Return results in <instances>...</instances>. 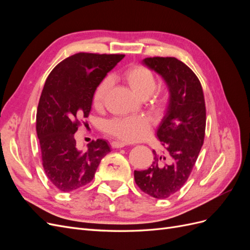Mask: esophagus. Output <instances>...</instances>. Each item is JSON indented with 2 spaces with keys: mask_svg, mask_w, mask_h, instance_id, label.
<instances>
[{
  "mask_svg": "<svg viewBox=\"0 0 250 250\" xmlns=\"http://www.w3.org/2000/svg\"><path fill=\"white\" fill-rule=\"evenodd\" d=\"M127 145L126 143H123V142H112L111 143V147L112 148H123Z\"/></svg>",
  "mask_w": 250,
  "mask_h": 250,
  "instance_id": "1",
  "label": "esophagus"
}]
</instances>
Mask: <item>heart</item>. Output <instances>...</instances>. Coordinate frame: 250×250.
Returning <instances> with one entry per match:
<instances>
[{
    "label": "heart",
    "mask_w": 250,
    "mask_h": 250,
    "mask_svg": "<svg viewBox=\"0 0 250 250\" xmlns=\"http://www.w3.org/2000/svg\"><path fill=\"white\" fill-rule=\"evenodd\" d=\"M126 84L141 99L149 97L150 106L153 109H161L166 103L165 98L157 93H153L156 88V79L153 73L145 65H132L128 67L121 75ZM111 82L109 78L101 80L96 86L93 94V104L95 107H101ZM150 121L144 117H128L121 119H112L104 124V130L121 141L134 143L145 140L151 133Z\"/></svg>",
    "instance_id": "1"
}]
</instances>
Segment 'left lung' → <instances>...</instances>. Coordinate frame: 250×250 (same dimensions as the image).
Segmentation results:
<instances>
[{"mask_svg": "<svg viewBox=\"0 0 250 250\" xmlns=\"http://www.w3.org/2000/svg\"><path fill=\"white\" fill-rule=\"evenodd\" d=\"M143 62L164 78L170 99L156 131L165 151L153 150L154 162L134 171V180L144 193L166 199L186 184L197 161L206 134V102L198 77L177 58L148 57Z\"/></svg>", "mask_w": 250, "mask_h": 250, "instance_id": "obj_1", "label": "left lung"}]
</instances>
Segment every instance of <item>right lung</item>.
I'll list each match as a JSON object with an SVG mask.
<instances>
[{
	"label": "right lung",
	"instance_id": "1",
	"mask_svg": "<svg viewBox=\"0 0 250 250\" xmlns=\"http://www.w3.org/2000/svg\"><path fill=\"white\" fill-rule=\"evenodd\" d=\"M124 56L77 53L59 62L44 83L36 132L44 173L59 191L72 192L89 184L102 158L110 152L107 142L101 139L87 144L82 152L74 134L89 115L98 83Z\"/></svg>",
	"mask_w": 250,
	"mask_h": 250
}]
</instances>
